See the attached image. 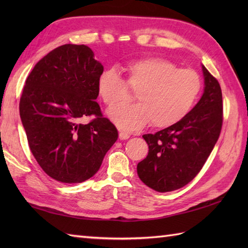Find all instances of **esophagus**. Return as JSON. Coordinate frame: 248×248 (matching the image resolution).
Listing matches in <instances>:
<instances>
[{
	"label": "esophagus",
	"instance_id": "1",
	"mask_svg": "<svg viewBox=\"0 0 248 248\" xmlns=\"http://www.w3.org/2000/svg\"><path fill=\"white\" fill-rule=\"evenodd\" d=\"M130 138V135L125 132H119V140H128Z\"/></svg>",
	"mask_w": 248,
	"mask_h": 248
}]
</instances>
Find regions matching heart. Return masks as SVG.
<instances>
[{
	"instance_id": "1",
	"label": "heart",
	"mask_w": 248,
	"mask_h": 248,
	"mask_svg": "<svg viewBox=\"0 0 248 248\" xmlns=\"http://www.w3.org/2000/svg\"><path fill=\"white\" fill-rule=\"evenodd\" d=\"M124 69L127 83L110 68L100 75L97 85L108 108L128 101V86L137 92L139 104L108 110L110 119L124 131L140 130L150 123L155 128L170 127L191 112L202 92V78L196 71L178 68L160 57L130 62Z\"/></svg>"
}]
</instances>
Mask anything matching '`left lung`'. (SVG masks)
<instances>
[{"mask_svg": "<svg viewBox=\"0 0 248 248\" xmlns=\"http://www.w3.org/2000/svg\"><path fill=\"white\" fill-rule=\"evenodd\" d=\"M203 93L186 117L155 134L143 135L148 144L138 175L156 192L175 191L196 177L218 140L223 124V96L217 78L202 65Z\"/></svg>", "mask_w": 248, "mask_h": 248, "instance_id": "1", "label": "left lung"}]
</instances>
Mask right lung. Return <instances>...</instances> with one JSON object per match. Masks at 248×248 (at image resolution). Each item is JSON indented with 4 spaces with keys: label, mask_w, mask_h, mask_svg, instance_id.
<instances>
[{
    "label": "right lung",
    "mask_w": 248,
    "mask_h": 248,
    "mask_svg": "<svg viewBox=\"0 0 248 248\" xmlns=\"http://www.w3.org/2000/svg\"><path fill=\"white\" fill-rule=\"evenodd\" d=\"M102 72L89 46L68 44L44 56L26 78L21 121L36 161L57 181L81 183L92 178L118 139L117 129L96 102ZM92 114L91 123H79Z\"/></svg>",
    "instance_id": "1"
}]
</instances>
